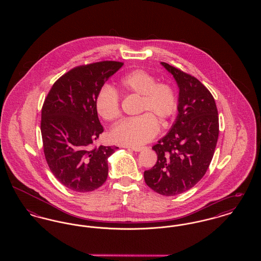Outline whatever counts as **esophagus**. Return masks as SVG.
<instances>
[{
  "label": "esophagus",
  "instance_id": "1",
  "mask_svg": "<svg viewBox=\"0 0 261 261\" xmlns=\"http://www.w3.org/2000/svg\"><path fill=\"white\" fill-rule=\"evenodd\" d=\"M128 149H131V150H134V151H141L143 150L144 148L143 147H126Z\"/></svg>",
  "mask_w": 261,
  "mask_h": 261
}]
</instances>
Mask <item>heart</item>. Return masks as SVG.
I'll return each instance as SVG.
<instances>
[{
	"label": "heart",
	"instance_id": "1",
	"mask_svg": "<svg viewBox=\"0 0 261 261\" xmlns=\"http://www.w3.org/2000/svg\"><path fill=\"white\" fill-rule=\"evenodd\" d=\"M119 86L127 94L140 96L137 112L141 115L115 125L111 132L112 140L123 146L141 147L158 134V122L166 124L176 112V93L169 84L156 83L155 77L143 69H135L123 75L119 80ZM96 110L107 121H112L119 116V96L113 88H101L96 99Z\"/></svg>",
	"mask_w": 261,
	"mask_h": 261
}]
</instances>
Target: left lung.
<instances>
[{
	"label": "left lung",
	"mask_w": 261,
	"mask_h": 261,
	"mask_svg": "<svg viewBox=\"0 0 261 261\" xmlns=\"http://www.w3.org/2000/svg\"><path fill=\"white\" fill-rule=\"evenodd\" d=\"M179 89L178 114L169 132L152 147L158 162L144 172L154 192L170 197L195 186L206 172L219 134L218 112L211 92L197 78L161 62Z\"/></svg>",
	"instance_id": "8db88e82"
}]
</instances>
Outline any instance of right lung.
Returning a JSON list of instances; mask_svg holds the SVG:
<instances>
[{
	"label": "right lung",
	"mask_w": 261,
	"mask_h": 261,
	"mask_svg": "<svg viewBox=\"0 0 261 261\" xmlns=\"http://www.w3.org/2000/svg\"><path fill=\"white\" fill-rule=\"evenodd\" d=\"M122 65L100 62L75 67L56 81L44 101L41 133L46 161L55 177L75 192L94 191L108 178V159L118 148L94 147L103 132L96 99Z\"/></svg>",
	"instance_id": "1"
}]
</instances>
